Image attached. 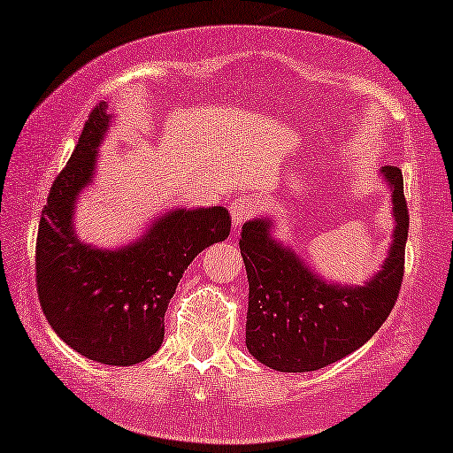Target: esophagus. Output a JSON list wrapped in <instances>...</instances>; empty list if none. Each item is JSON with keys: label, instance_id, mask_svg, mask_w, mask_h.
<instances>
[{"label": "esophagus", "instance_id": "esophagus-1", "mask_svg": "<svg viewBox=\"0 0 453 453\" xmlns=\"http://www.w3.org/2000/svg\"><path fill=\"white\" fill-rule=\"evenodd\" d=\"M228 211H231L233 225L241 226L242 222L253 217V214L259 211V198L253 196V194H247V196H239V198L233 200L231 206H228Z\"/></svg>", "mask_w": 453, "mask_h": 453}]
</instances>
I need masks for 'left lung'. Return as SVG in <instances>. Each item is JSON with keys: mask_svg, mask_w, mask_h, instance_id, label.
Returning a JSON list of instances; mask_svg holds the SVG:
<instances>
[{"mask_svg": "<svg viewBox=\"0 0 453 453\" xmlns=\"http://www.w3.org/2000/svg\"><path fill=\"white\" fill-rule=\"evenodd\" d=\"M391 192V245L377 273L363 285L318 275L294 247L275 236V220L242 225L239 247L249 280L247 350L273 371H318L348 357L374 336L391 314L405 265L409 212L403 173L380 168Z\"/></svg>", "mask_w": 453, "mask_h": 453, "instance_id": "1", "label": "left lung"}]
</instances>
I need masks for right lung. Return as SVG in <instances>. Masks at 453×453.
<instances>
[{
	"instance_id": "1",
	"label": "right lung",
	"mask_w": 453,
	"mask_h": 453,
	"mask_svg": "<svg viewBox=\"0 0 453 453\" xmlns=\"http://www.w3.org/2000/svg\"><path fill=\"white\" fill-rule=\"evenodd\" d=\"M115 121L99 103L58 173L42 211L36 280L52 330L88 360L131 366L164 342V316L194 257L225 241L231 217L222 206H176L151 219L135 241L103 249L76 234V204L95 184L99 145Z\"/></svg>"
}]
</instances>
